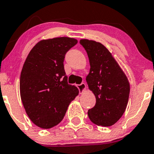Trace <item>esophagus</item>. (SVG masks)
<instances>
[{
    "label": "esophagus",
    "instance_id": "1",
    "mask_svg": "<svg viewBox=\"0 0 154 154\" xmlns=\"http://www.w3.org/2000/svg\"><path fill=\"white\" fill-rule=\"evenodd\" d=\"M77 87H78V88H79L80 93H83L86 90V88H87L86 85H85V83H82L81 85H77Z\"/></svg>",
    "mask_w": 154,
    "mask_h": 154
}]
</instances>
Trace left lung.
Wrapping results in <instances>:
<instances>
[{
  "label": "left lung",
  "instance_id": "1",
  "mask_svg": "<svg viewBox=\"0 0 154 154\" xmlns=\"http://www.w3.org/2000/svg\"><path fill=\"white\" fill-rule=\"evenodd\" d=\"M88 53L90 72L88 88L96 97V104L88 110L90 121L99 126L113 125L122 116L130 94L128 78L111 53L99 42L81 39Z\"/></svg>",
  "mask_w": 154,
  "mask_h": 154
}]
</instances>
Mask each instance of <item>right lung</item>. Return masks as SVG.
<instances>
[{
    "instance_id": "1",
    "label": "right lung",
    "mask_w": 154,
    "mask_h": 154,
    "mask_svg": "<svg viewBox=\"0 0 154 154\" xmlns=\"http://www.w3.org/2000/svg\"><path fill=\"white\" fill-rule=\"evenodd\" d=\"M77 43L68 37L44 39L26 57L20 72V99L30 120L39 128L59 124L79 95L76 87L68 85L64 67L65 54Z\"/></svg>"
}]
</instances>
